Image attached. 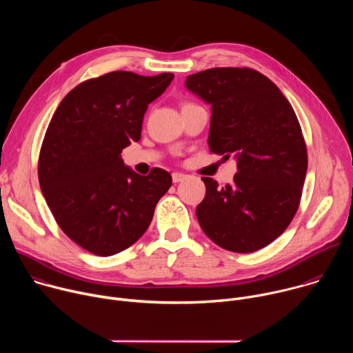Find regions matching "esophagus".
Instances as JSON below:
<instances>
[{
  "instance_id": "34e87169",
  "label": "esophagus",
  "mask_w": 353,
  "mask_h": 353,
  "mask_svg": "<svg viewBox=\"0 0 353 353\" xmlns=\"http://www.w3.org/2000/svg\"><path fill=\"white\" fill-rule=\"evenodd\" d=\"M172 179H173V183H180V181H184L187 179V174H184V173H173Z\"/></svg>"
}]
</instances>
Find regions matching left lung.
<instances>
[{
    "label": "left lung",
    "instance_id": "left-lung-1",
    "mask_svg": "<svg viewBox=\"0 0 353 353\" xmlns=\"http://www.w3.org/2000/svg\"><path fill=\"white\" fill-rule=\"evenodd\" d=\"M185 88L211 105V152L237 162L232 184L203 177L199 226L219 247L253 253L281 236L299 208L307 149L297 117L279 88L251 68L201 71Z\"/></svg>",
    "mask_w": 353,
    "mask_h": 353
}]
</instances>
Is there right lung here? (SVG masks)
I'll return each mask as SVG.
<instances>
[{
    "label": "right lung",
    "mask_w": 353,
    "mask_h": 353,
    "mask_svg": "<svg viewBox=\"0 0 353 353\" xmlns=\"http://www.w3.org/2000/svg\"><path fill=\"white\" fill-rule=\"evenodd\" d=\"M114 71L75 86L57 108L39 155V183L61 230L100 257L132 245L148 229L172 176L124 165L123 149L139 141L148 105L173 81Z\"/></svg>",
    "instance_id": "1"
}]
</instances>
